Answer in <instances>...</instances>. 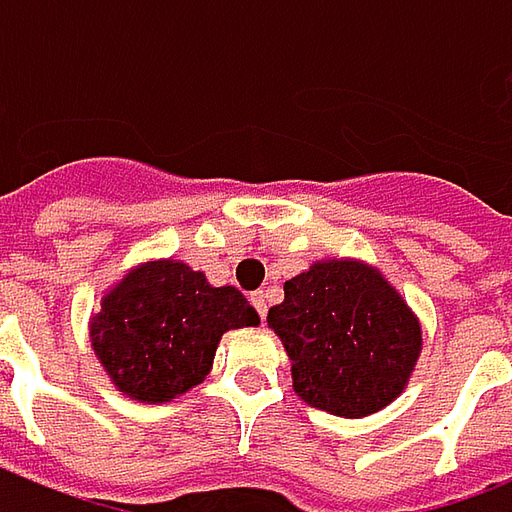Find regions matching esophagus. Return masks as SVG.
Segmentation results:
<instances>
[{
	"label": "esophagus",
	"mask_w": 512,
	"mask_h": 512,
	"mask_svg": "<svg viewBox=\"0 0 512 512\" xmlns=\"http://www.w3.org/2000/svg\"><path fill=\"white\" fill-rule=\"evenodd\" d=\"M252 305H255L257 316L263 319V316H266V294H263V291H255V294H252Z\"/></svg>",
	"instance_id": "34e87169"
}]
</instances>
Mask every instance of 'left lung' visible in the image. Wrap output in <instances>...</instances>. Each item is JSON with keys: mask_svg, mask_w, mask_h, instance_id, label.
Instances as JSON below:
<instances>
[{"mask_svg": "<svg viewBox=\"0 0 512 512\" xmlns=\"http://www.w3.org/2000/svg\"><path fill=\"white\" fill-rule=\"evenodd\" d=\"M269 328L291 358L294 392L339 417H367L395 401L420 356V322L381 271L322 260L285 283Z\"/></svg>", "mask_w": 512, "mask_h": 512, "instance_id": "obj_1", "label": "left lung"}]
</instances>
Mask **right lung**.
<instances>
[{"label":"right lung","mask_w":512,"mask_h":512,"mask_svg":"<svg viewBox=\"0 0 512 512\" xmlns=\"http://www.w3.org/2000/svg\"><path fill=\"white\" fill-rule=\"evenodd\" d=\"M260 325L238 288H212L182 260L128 271L100 302L89 336L114 387L162 403L204 381L227 330Z\"/></svg>","instance_id":"obj_1"}]
</instances>
